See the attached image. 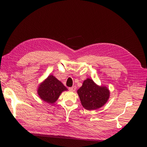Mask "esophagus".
Listing matches in <instances>:
<instances>
[{
    "mask_svg": "<svg viewBox=\"0 0 147 147\" xmlns=\"http://www.w3.org/2000/svg\"><path fill=\"white\" fill-rule=\"evenodd\" d=\"M69 90L70 91H75V90H76V86H72V87H70L69 88Z\"/></svg>",
    "mask_w": 147,
    "mask_h": 147,
    "instance_id": "34e87169",
    "label": "esophagus"
}]
</instances>
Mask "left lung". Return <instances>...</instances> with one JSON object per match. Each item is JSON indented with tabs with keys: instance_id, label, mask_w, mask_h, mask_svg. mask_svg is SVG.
Instances as JSON below:
<instances>
[{
	"instance_id": "8db88e82",
	"label": "left lung",
	"mask_w": 147,
	"mask_h": 147,
	"mask_svg": "<svg viewBox=\"0 0 147 147\" xmlns=\"http://www.w3.org/2000/svg\"><path fill=\"white\" fill-rule=\"evenodd\" d=\"M80 99L84 109L96 110L103 106L107 102L110 92L105 86H99L91 79L83 82V85L77 91Z\"/></svg>"
}]
</instances>
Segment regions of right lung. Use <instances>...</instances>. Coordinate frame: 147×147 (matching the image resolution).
<instances>
[{"label":"right lung","mask_w":147,"mask_h":147,"mask_svg":"<svg viewBox=\"0 0 147 147\" xmlns=\"http://www.w3.org/2000/svg\"><path fill=\"white\" fill-rule=\"evenodd\" d=\"M67 89L63 83L53 75H50L40 84L38 94L43 100L53 104L58 99L61 92Z\"/></svg>","instance_id":"obj_1"}]
</instances>
